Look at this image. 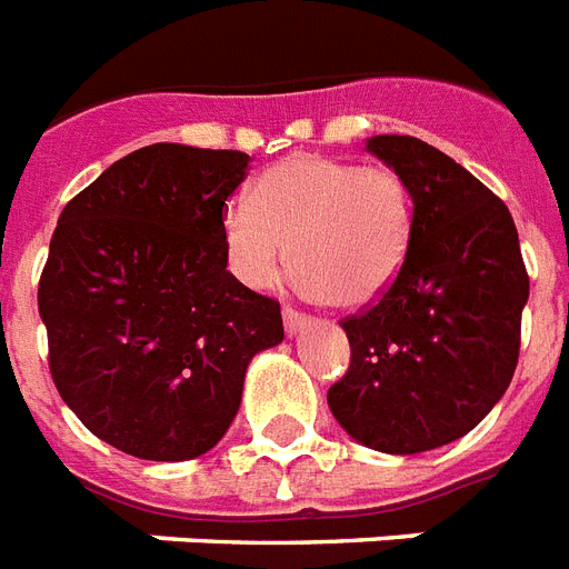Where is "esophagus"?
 Here are the masks:
<instances>
[{"label": "esophagus", "mask_w": 569, "mask_h": 569, "mask_svg": "<svg viewBox=\"0 0 569 569\" xmlns=\"http://www.w3.org/2000/svg\"><path fill=\"white\" fill-rule=\"evenodd\" d=\"M307 316L303 312H298L295 307H283V325H286V333H301L303 328H307Z\"/></svg>", "instance_id": "34e87169"}]
</instances>
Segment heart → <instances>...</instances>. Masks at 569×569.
Listing matches in <instances>:
<instances>
[{
    "label": "heart",
    "mask_w": 569,
    "mask_h": 569,
    "mask_svg": "<svg viewBox=\"0 0 569 569\" xmlns=\"http://www.w3.org/2000/svg\"><path fill=\"white\" fill-rule=\"evenodd\" d=\"M223 241L241 283L274 286L289 259L303 292L339 310H360L378 301L405 266L413 191L389 164L289 156L259 177L250 203L227 209Z\"/></svg>",
    "instance_id": "obj_1"
}]
</instances>
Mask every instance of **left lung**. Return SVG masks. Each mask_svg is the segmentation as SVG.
I'll return each instance as SVG.
<instances>
[{
	"mask_svg": "<svg viewBox=\"0 0 569 569\" xmlns=\"http://www.w3.org/2000/svg\"><path fill=\"white\" fill-rule=\"evenodd\" d=\"M366 147L410 182L413 241L387 292L342 319L351 363L328 405L357 442L416 455L469 433L505 396L529 271L508 206L451 156L410 136Z\"/></svg>",
	"mask_w": 569,
	"mask_h": 569,
	"instance_id": "left-lung-1",
	"label": "left lung"
}]
</instances>
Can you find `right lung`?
I'll use <instances>...</instances> for the list:
<instances>
[{
  "instance_id": "right-lung-1",
  "label": "right lung",
  "mask_w": 569,
  "mask_h": 569,
  "mask_svg": "<svg viewBox=\"0 0 569 569\" xmlns=\"http://www.w3.org/2000/svg\"><path fill=\"white\" fill-rule=\"evenodd\" d=\"M250 156L150 144L64 206L38 283L49 375L79 422L144 460L221 440L280 301L227 271V197Z\"/></svg>"
}]
</instances>
